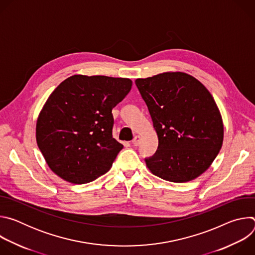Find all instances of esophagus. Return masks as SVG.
<instances>
[{
    "label": "esophagus",
    "instance_id": "1",
    "mask_svg": "<svg viewBox=\"0 0 255 255\" xmlns=\"http://www.w3.org/2000/svg\"><path fill=\"white\" fill-rule=\"evenodd\" d=\"M140 136L139 135H136L134 138H133V140H132V144L134 145V146H138L139 145V143H140Z\"/></svg>",
    "mask_w": 255,
    "mask_h": 255
}]
</instances>
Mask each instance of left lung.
Segmentation results:
<instances>
[{
  "label": "left lung",
  "mask_w": 255,
  "mask_h": 255,
  "mask_svg": "<svg viewBox=\"0 0 255 255\" xmlns=\"http://www.w3.org/2000/svg\"><path fill=\"white\" fill-rule=\"evenodd\" d=\"M135 84L146 103L158 137L155 154L145 159L155 175L187 183L204 173L219 153L224 125L213 96L196 78L166 71Z\"/></svg>",
  "instance_id": "8db88e82"
}]
</instances>
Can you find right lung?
I'll list each match as a JSON object with an SVG mask.
<instances>
[{
  "label": "right lung",
  "mask_w": 255,
  "mask_h": 255,
  "mask_svg": "<svg viewBox=\"0 0 255 255\" xmlns=\"http://www.w3.org/2000/svg\"><path fill=\"white\" fill-rule=\"evenodd\" d=\"M132 81L75 75L48 97L36 122V141L49 168L71 184L106 173L123 148L112 136V109Z\"/></svg>",
  "instance_id": "right-lung-1"
}]
</instances>
